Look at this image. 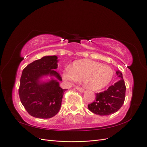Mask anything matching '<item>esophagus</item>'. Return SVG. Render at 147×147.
<instances>
[{"label":"esophagus","mask_w":147,"mask_h":147,"mask_svg":"<svg viewBox=\"0 0 147 147\" xmlns=\"http://www.w3.org/2000/svg\"><path fill=\"white\" fill-rule=\"evenodd\" d=\"M76 88H77V90H78V91H81V92H84V91L83 88H82V87H78V86H77Z\"/></svg>","instance_id":"esophagus-1"}]
</instances>
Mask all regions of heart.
Segmentation results:
<instances>
[{"label": "heart", "mask_w": 147, "mask_h": 147, "mask_svg": "<svg viewBox=\"0 0 147 147\" xmlns=\"http://www.w3.org/2000/svg\"><path fill=\"white\" fill-rule=\"evenodd\" d=\"M113 70L110 67L91 60L74 62L72 68L68 67L63 72L67 80H83L85 86L97 91L106 87L112 80Z\"/></svg>", "instance_id": "heart-1"}]
</instances>
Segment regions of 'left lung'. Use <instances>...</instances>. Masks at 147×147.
Listing matches in <instances>:
<instances>
[{
  "label": "left lung",
  "mask_w": 147,
  "mask_h": 147,
  "mask_svg": "<svg viewBox=\"0 0 147 147\" xmlns=\"http://www.w3.org/2000/svg\"><path fill=\"white\" fill-rule=\"evenodd\" d=\"M117 75L120 80L109 86L107 90L97 92L95 100L88 104V107L91 112L101 116L109 115L117 112L123 106L126 88L122 73L118 70Z\"/></svg>",
  "instance_id": "left-lung-1"
}]
</instances>
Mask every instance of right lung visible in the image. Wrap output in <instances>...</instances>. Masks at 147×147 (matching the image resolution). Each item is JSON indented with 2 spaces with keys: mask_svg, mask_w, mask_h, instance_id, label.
I'll list each match as a JSON object with an SVG mask.
<instances>
[{
  "mask_svg": "<svg viewBox=\"0 0 147 147\" xmlns=\"http://www.w3.org/2000/svg\"><path fill=\"white\" fill-rule=\"evenodd\" d=\"M57 57L48 56L28 64L23 69L18 90L20 99L28 113L35 118H50L57 113L66 90L62 89L57 82L52 80L40 83L43 75H50L62 80L57 68Z\"/></svg>",
  "mask_w": 147,
  "mask_h": 147,
  "instance_id": "right-lung-1",
  "label": "right lung"
}]
</instances>
